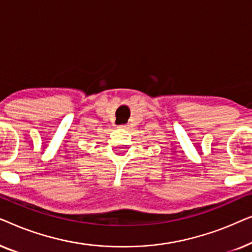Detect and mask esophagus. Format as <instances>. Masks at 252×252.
Here are the masks:
<instances>
[{
  "instance_id": "esophagus-1",
  "label": "esophagus",
  "mask_w": 252,
  "mask_h": 252,
  "mask_svg": "<svg viewBox=\"0 0 252 252\" xmlns=\"http://www.w3.org/2000/svg\"><path fill=\"white\" fill-rule=\"evenodd\" d=\"M127 126L128 125H120V126H118V128H127Z\"/></svg>"
}]
</instances>
